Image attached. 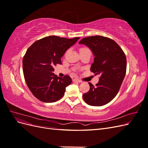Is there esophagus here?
<instances>
[{
  "mask_svg": "<svg viewBox=\"0 0 148 148\" xmlns=\"http://www.w3.org/2000/svg\"><path fill=\"white\" fill-rule=\"evenodd\" d=\"M73 82H78V83H81V82H82L81 80L79 79H77V78L73 79Z\"/></svg>",
  "mask_w": 148,
  "mask_h": 148,
  "instance_id": "obj_1",
  "label": "esophagus"
}]
</instances>
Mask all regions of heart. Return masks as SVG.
<instances>
[{"label": "heart", "mask_w": 148, "mask_h": 148, "mask_svg": "<svg viewBox=\"0 0 148 148\" xmlns=\"http://www.w3.org/2000/svg\"><path fill=\"white\" fill-rule=\"evenodd\" d=\"M86 49H88V48H85V47L82 48L81 49H80V51H84V50H86Z\"/></svg>", "instance_id": "obj_1"}]
</instances>
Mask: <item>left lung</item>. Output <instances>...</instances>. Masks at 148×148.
<instances>
[{"mask_svg": "<svg viewBox=\"0 0 148 148\" xmlns=\"http://www.w3.org/2000/svg\"><path fill=\"white\" fill-rule=\"evenodd\" d=\"M79 44L91 49L95 59L90 70L100 75L95 86L89 83L90 89L83 95V99L88 105L104 106L112 100L119 91L126 74V56L114 40L101 36L84 38Z\"/></svg>", "mask_w": 148, "mask_h": 148, "instance_id": "1", "label": "left lung"}]
</instances>
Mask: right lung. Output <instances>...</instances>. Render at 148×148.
I'll return each mask as SVG.
<instances>
[{
    "instance_id": "obj_1",
    "label": "right lung",
    "mask_w": 148,
    "mask_h": 148,
    "mask_svg": "<svg viewBox=\"0 0 148 148\" xmlns=\"http://www.w3.org/2000/svg\"><path fill=\"white\" fill-rule=\"evenodd\" d=\"M79 39L50 36L38 40L26 51L23 59L24 77L29 90L38 99L53 102L64 96L65 88L72 80L69 75L58 77L53 73V67L62 64L61 57Z\"/></svg>"
}]
</instances>
